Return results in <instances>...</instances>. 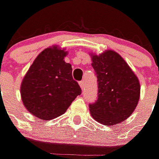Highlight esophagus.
Returning <instances> with one entry per match:
<instances>
[{
  "label": "esophagus",
  "mask_w": 159,
  "mask_h": 159,
  "mask_svg": "<svg viewBox=\"0 0 159 159\" xmlns=\"http://www.w3.org/2000/svg\"><path fill=\"white\" fill-rule=\"evenodd\" d=\"M84 84H85V83H84V80H83V81H81V82H79V85L81 86V88L82 89L84 88V85H85Z\"/></svg>",
  "instance_id": "obj_1"
}]
</instances>
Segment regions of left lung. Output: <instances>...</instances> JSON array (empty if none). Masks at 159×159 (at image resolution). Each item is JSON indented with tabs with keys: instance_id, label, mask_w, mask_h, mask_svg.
Here are the masks:
<instances>
[{
	"instance_id": "1",
	"label": "left lung",
	"mask_w": 159,
	"mask_h": 159,
	"mask_svg": "<svg viewBox=\"0 0 159 159\" xmlns=\"http://www.w3.org/2000/svg\"><path fill=\"white\" fill-rule=\"evenodd\" d=\"M92 61L98 82V98L89 104L91 115L109 126L125 120L139 102L140 84L138 77L115 51L92 55Z\"/></svg>"
}]
</instances>
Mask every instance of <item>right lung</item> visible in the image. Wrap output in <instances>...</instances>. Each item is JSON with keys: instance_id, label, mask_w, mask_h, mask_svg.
Instances as JSON below:
<instances>
[{"instance_id": "1", "label": "right lung", "mask_w": 159, "mask_h": 159, "mask_svg": "<svg viewBox=\"0 0 159 159\" xmlns=\"http://www.w3.org/2000/svg\"><path fill=\"white\" fill-rule=\"evenodd\" d=\"M67 52L55 47L43 50L30 66L20 86L26 109L49 120L65 113L82 90L72 76V66L64 58Z\"/></svg>"}]
</instances>
